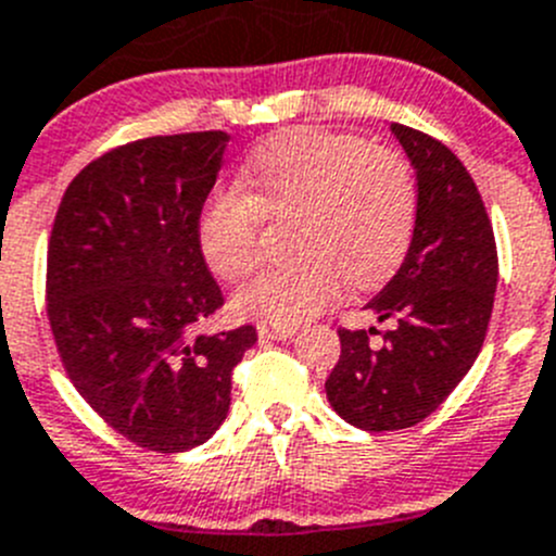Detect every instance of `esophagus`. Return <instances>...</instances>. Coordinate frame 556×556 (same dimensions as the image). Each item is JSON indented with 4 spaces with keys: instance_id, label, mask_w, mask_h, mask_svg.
I'll return each mask as SVG.
<instances>
[{
    "instance_id": "1",
    "label": "esophagus",
    "mask_w": 556,
    "mask_h": 556,
    "mask_svg": "<svg viewBox=\"0 0 556 556\" xmlns=\"http://www.w3.org/2000/svg\"><path fill=\"white\" fill-rule=\"evenodd\" d=\"M293 334L290 326H274V324H257V337L261 340H288Z\"/></svg>"
}]
</instances>
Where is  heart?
<instances>
[{"label": "heart", "mask_w": 556, "mask_h": 556, "mask_svg": "<svg viewBox=\"0 0 556 556\" xmlns=\"http://www.w3.org/2000/svg\"><path fill=\"white\" fill-rule=\"evenodd\" d=\"M241 186L214 189L197 214V247L219 279L261 266L263 219H295L304 263L263 274L232 299L243 318L293 326L334 307L345 282L378 288L406 261L419 222V186L395 148L351 134L293 128L254 148Z\"/></svg>", "instance_id": "b5f03b06"}]
</instances>
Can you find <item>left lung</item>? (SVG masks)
<instances>
[{
    "instance_id": "obj_1",
    "label": "left lung",
    "mask_w": 556,
    "mask_h": 556,
    "mask_svg": "<svg viewBox=\"0 0 556 556\" xmlns=\"http://www.w3.org/2000/svg\"><path fill=\"white\" fill-rule=\"evenodd\" d=\"M417 169L419 222L401 271L367 307L381 331L337 329L340 359L326 397L362 430H403L450 397L480 354L494 309L500 257L482 197L458 155L428 134L392 123Z\"/></svg>"
}]
</instances>
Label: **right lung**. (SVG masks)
Wrapping results in <instances>:
<instances>
[{"instance_id": "right-lung-1", "label": "right lung", "mask_w": 556, "mask_h": 556, "mask_svg": "<svg viewBox=\"0 0 556 556\" xmlns=\"http://www.w3.org/2000/svg\"><path fill=\"white\" fill-rule=\"evenodd\" d=\"M225 131L144 137L90 161L62 194L46 313L67 378L137 447L186 453L216 433L254 326L200 334L225 304L197 247Z\"/></svg>"}]
</instances>
